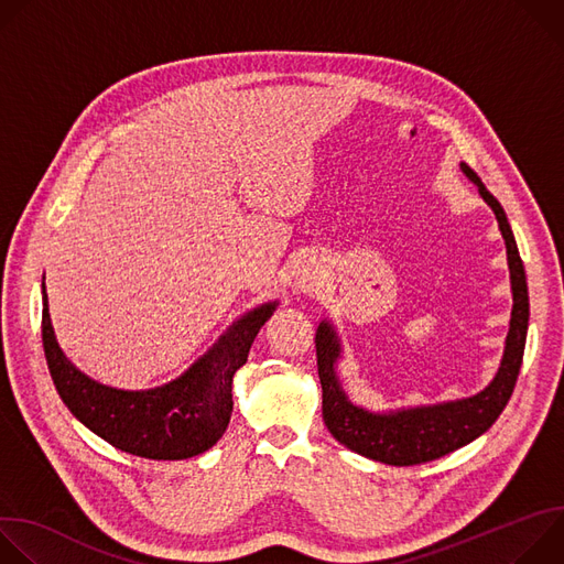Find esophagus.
I'll return each mask as SVG.
<instances>
[{
  "mask_svg": "<svg viewBox=\"0 0 564 564\" xmlns=\"http://www.w3.org/2000/svg\"><path fill=\"white\" fill-rule=\"evenodd\" d=\"M316 272L314 270H307V272H303V283H312L316 276H314Z\"/></svg>",
  "mask_w": 564,
  "mask_h": 564,
  "instance_id": "1",
  "label": "esophagus"
}]
</instances>
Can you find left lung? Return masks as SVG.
<instances>
[{
  "instance_id": "1",
  "label": "left lung",
  "mask_w": 564,
  "mask_h": 564,
  "mask_svg": "<svg viewBox=\"0 0 564 564\" xmlns=\"http://www.w3.org/2000/svg\"><path fill=\"white\" fill-rule=\"evenodd\" d=\"M459 167L477 185L479 196L494 209L507 246L513 310L505 344V357L494 381L473 397L381 415L355 406L344 392L335 372L341 346L335 328L328 321H321L314 344L321 390H324V422L337 442L375 462L392 466H413L466 446L496 424V420L509 404L518 381L529 328V292L524 265L502 205L466 163H462Z\"/></svg>"
}]
</instances>
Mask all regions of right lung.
I'll return each instance as SVG.
<instances>
[{
	"instance_id": "obj_1",
	"label": "right lung",
	"mask_w": 564,
	"mask_h": 564,
	"mask_svg": "<svg viewBox=\"0 0 564 564\" xmlns=\"http://www.w3.org/2000/svg\"><path fill=\"white\" fill-rule=\"evenodd\" d=\"M265 303L236 324L178 379L151 390H118L79 372L59 350L44 292L42 341L66 409L111 446L147 459H187L212 448L231 417V379L272 316Z\"/></svg>"
}]
</instances>
